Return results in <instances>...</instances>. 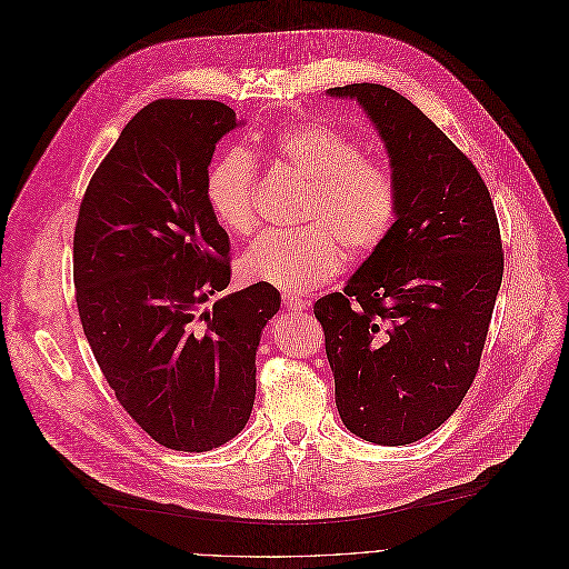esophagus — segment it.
<instances>
[{
  "label": "esophagus",
  "instance_id": "1",
  "mask_svg": "<svg viewBox=\"0 0 569 569\" xmlns=\"http://www.w3.org/2000/svg\"><path fill=\"white\" fill-rule=\"evenodd\" d=\"M282 306L293 315H303L308 310V300L293 293H282Z\"/></svg>",
  "mask_w": 569,
  "mask_h": 569
}]
</instances>
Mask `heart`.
<instances>
[{
    "label": "heart",
    "mask_w": 569,
    "mask_h": 569,
    "mask_svg": "<svg viewBox=\"0 0 569 569\" xmlns=\"http://www.w3.org/2000/svg\"><path fill=\"white\" fill-rule=\"evenodd\" d=\"M261 151L306 183L293 231H266L248 248V280L306 293L336 278L349 252L365 257L386 243L399 216V183L390 164L365 156L356 138L323 121H298L266 140ZM207 204L229 231L257 224V162L246 151L220 156L207 174Z\"/></svg>",
    "instance_id": "1"
}]
</instances>
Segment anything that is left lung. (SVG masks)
Wrapping results in <instances>:
<instances>
[{"instance_id": "1", "label": "left lung", "mask_w": 569, "mask_h": 569, "mask_svg": "<svg viewBox=\"0 0 569 569\" xmlns=\"http://www.w3.org/2000/svg\"><path fill=\"white\" fill-rule=\"evenodd\" d=\"M386 142L399 216L345 291L315 303L356 437L407 446L441 427L469 392L503 280V243L478 167L411 100L347 84Z\"/></svg>"}]
</instances>
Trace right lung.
<instances>
[{
	"instance_id": "add662e5",
	"label": "right lung",
	"mask_w": 569,
	"mask_h": 569,
	"mask_svg": "<svg viewBox=\"0 0 569 569\" xmlns=\"http://www.w3.org/2000/svg\"><path fill=\"white\" fill-rule=\"evenodd\" d=\"M218 100L160 98L98 164L73 233L76 303L123 411L170 450L207 452L246 427L261 328L280 291L229 284V237L207 204Z\"/></svg>"
}]
</instances>
